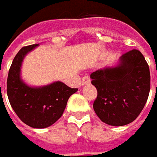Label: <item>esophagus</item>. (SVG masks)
Listing matches in <instances>:
<instances>
[{
	"label": "esophagus",
	"instance_id": "obj_1",
	"mask_svg": "<svg viewBox=\"0 0 157 157\" xmlns=\"http://www.w3.org/2000/svg\"><path fill=\"white\" fill-rule=\"evenodd\" d=\"M91 82L90 80V78L88 77V76H85V77H83L82 78V81H81V85L82 86H85V85H87Z\"/></svg>",
	"mask_w": 157,
	"mask_h": 157
}]
</instances>
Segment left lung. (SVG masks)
<instances>
[{
	"mask_svg": "<svg viewBox=\"0 0 157 157\" xmlns=\"http://www.w3.org/2000/svg\"><path fill=\"white\" fill-rule=\"evenodd\" d=\"M90 77L98 92L94 109L103 122L119 127L139 116L150 90L148 64L140 51L124 53L118 66L98 70Z\"/></svg>",
	"mask_w": 157,
	"mask_h": 157,
	"instance_id": "8db88e82",
	"label": "left lung"
}]
</instances>
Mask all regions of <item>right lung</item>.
I'll return each mask as SVG.
<instances>
[{
	"instance_id": "1",
	"label": "right lung",
	"mask_w": 157,
	"mask_h": 157,
	"mask_svg": "<svg viewBox=\"0 0 157 157\" xmlns=\"http://www.w3.org/2000/svg\"><path fill=\"white\" fill-rule=\"evenodd\" d=\"M38 44L24 46L15 55L9 71L7 94L12 108L22 122L35 128L52 126L62 116L68 99L78 91L57 81L43 87H30L21 81L23 57Z\"/></svg>"
}]
</instances>
